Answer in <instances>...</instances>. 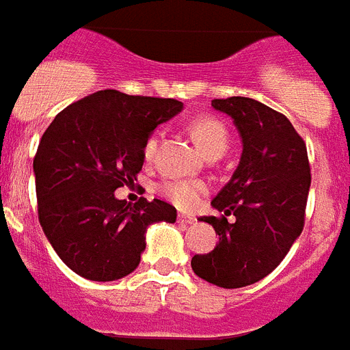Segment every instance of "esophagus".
Returning a JSON list of instances; mask_svg holds the SVG:
<instances>
[{"label": "esophagus", "instance_id": "34e87169", "mask_svg": "<svg viewBox=\"0 0 350 350\" xmlns=\"http://www.w3.org/2000/svg\"><path fill=\"white\" fill-rule=\"evenodd\" d=\"M177 221L180 225H191L193 221H195V218L193 216H186V215H178L177 216Z\"/></svg>", "mask_w": 350, "mask_h": 350}]
</instances>
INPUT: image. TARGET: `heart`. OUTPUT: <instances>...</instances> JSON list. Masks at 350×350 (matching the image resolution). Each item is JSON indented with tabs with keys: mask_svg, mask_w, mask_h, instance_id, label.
Wrapping results in <instances>:
<instances>
[{
	"mask_svg": "<svg viewBox=\"0 0 350 350\" xmlns=\"http://www.w3.org/2000/svg\"><path fill=\"white\" fill-rule=\"evenodd\" d=\"M191 135L204 157H209V155L215 154L224 155V152L227 150V143H229V132L224 126V123H220L218 120H213V118L196 120L191 125ZM157 146L159 132H154V134L148 135V139L144 141L143 155L146 161H152L155 157ZM159 191L166 200L172 202L173 206L187 211L193 209L198 204L200 196L206 193V184L200 180H184V178L178 180V178H173V180H164L159 186Z\"/></svg>",
	"mask_w": 350,
	"mask_h": 350,
	"instance_id": "1",
	"label": "heart"
}]
</instances>
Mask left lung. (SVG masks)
<instances>
[{
    "instance_id": "8db88e82",
    "label": "left lung",
    "mask_w": 350,
    "mask_h": 350,
    "mask_svg": "<svg viewBox=\"0 0 350 350\" xmlns=\"http://www.w3.org/2000/svg\"><path fill=\"white\" fill-rule=\"evenodd\" d=\"M232 118L243 152L236 172L211 206L224 215L202 216L220 241L196 254L193 272L220 288H243L273 272L304 229L311 170L308 150L290 120L245 96L213 100ZM227 215H234L232 224Z\"/></svg>"
}]
</instances>
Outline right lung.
<instances>
[{"label":"right lung","instance_id":"obj_1","mask_svg":"<svg viewBox=\"0 0 350 350\" xmlns=\"http://www.w3.org/2000/svg\"><path fill=\"white\" fill-rule=\"evenodd\" d=\"M182 111L172 98L130 96L105 89L60 111L33 159L40 227L59 258L89 281H116L134 272L146 229L173 224L163 200H118V187L137 180L143 146L154 129Z\"/></svg>","mask_w":350,"mask_h":350}]
</instances>
